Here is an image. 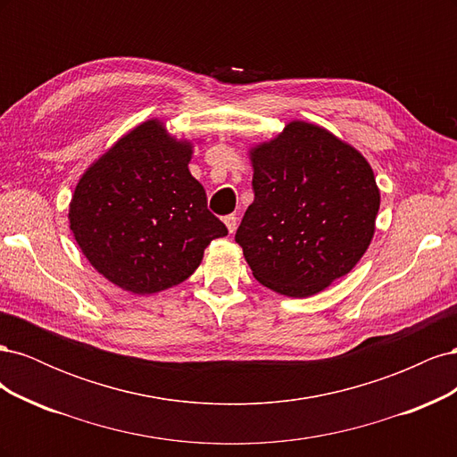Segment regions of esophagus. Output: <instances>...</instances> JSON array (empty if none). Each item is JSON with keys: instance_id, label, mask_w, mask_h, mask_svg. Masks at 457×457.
Masks as SVG:
<instances>
[{"instance_id": "obj_1", "label": "esophagus", "mask_w": 457, "mask_h": 457, "mask_svg": "<svg viewBox=\"0 0 457 457\" xmlns=\"http://www.w3.org/2000/svg\"><path fill=\"white\" fill-rule=\"evenodd\" d=\"M225 225H227V228H228V232L232 234L234 230H237V227H238V219H237V215H227L225 219Z\"/></svg>"}]
</instances>
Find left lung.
I'll return each instance as SVG.
<instances>
[{
  "label": "left lung",
  "mask_w": 457,
  "mask_h": 457,
  "mask_svg": "<svg viewBox=\"0 0 457 457\" xmlns=\"http://www.w3.org/2000/svg\"><path fill=\"white\" fill-rule=\"evenodd\" d=\"M255 198L237 230L255 280L287 297H311L349 274L376 232L379 188L349 143L292 120L250 150Z\"/></svg>",
  "instance_id": "left-lung-1"
}]
</instances>
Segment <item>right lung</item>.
Wrapping results in <instances>:
<instances>
[{"instance_id": "1", "label": "right lung", "mask_w": 457, "mask_h": 457, "mask_svg": "<svg viewBox=\"0 0 457 457\" xmlns=\"http://www.w3.org/2000/svg\"><path fill=\"white\" fill-rule=\"evenodd\" d=\"M195 143L158 118L128 131L79 177L68 207L81 253L108 282L158 294L195 272L212 240L228 234L188 171Z\"/></svg>"}]
</instances>
